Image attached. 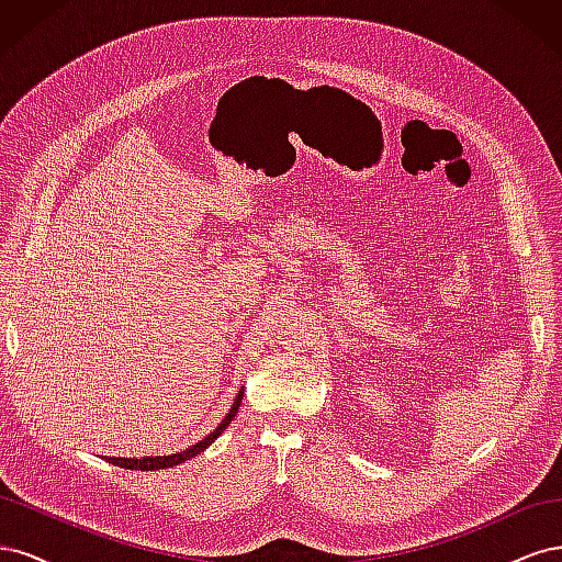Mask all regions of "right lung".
<instances>
[{
    "instance_id": "1",
    "label": "right lung",
    "mask_w": 562,
    "mask_h": 562,
    "mask_svg": "<svg viewBox=\"0 0 562 562\" xmlns=\"http://www.w3.org/2000/svg\"><path fill=\"white\" fill-rule=\"evenodd\" d=\"M241 398H244V391H239V396H236V401H234V405H232V411H229V415L223 419V424H220V427H217L213 434H209L206 438L199 440L196 446L187 448V450H182V452L168 454V457H143V459H128V457H105V459H108L110 464H114V467L131 469V471H157V469H168V467L182 464V462H187V459H190V457H196L199 452L206 450V448L213 443V440L229 427L232 419L236 417V413H239Z\"/></svg>"
}]
</instances>
